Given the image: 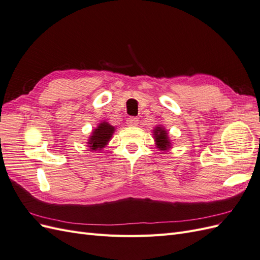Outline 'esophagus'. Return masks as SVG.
<instances>
[{
  "mask_svg": "<svg viewBox=\"0 0 260 260\" xmlns=\"http://www.w3.org/2000/svg\"><path fill=\"white\" fill-rule=\"evenodd\" d=\"M138 123H139V119L136 117H130L127 119V124L129 127H137Z\"/></svg>",
  "mask_w": 260,
  "mask_h": 260,
  "instance_id": "obj_1",
  "label": "esophagus"
}]
</instances>
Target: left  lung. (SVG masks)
<instances>
[{
    "instance_id": "1",
    "label": "left lung",
    "mask_w": 260,
    "mask_h": 260,
    "mask_svg": "<svg viewBox=\"0 0 260 260\" xmlns=\"http://www.w3.org/2000/svg\"><path fill=\"white\" fill-rule=\"evenodd\" d=\"M153 138L155 141L156 147L164 152H167L171 148L172 144H171V140L169 138L168 131L165 129L164 125L158 124L156 125L155 129L153 130Z\"/></svg>"
}]
</instances>
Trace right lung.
I'll return each instance as SVG.
<instances>
[{
  "label": "right lung",
  "mask_w": 260,
  "mask_h": 260,
  "mask_svg": "<svg viewBox=\"0 0 260 260\" xmlns=\"http://www.w3.org/2000/svg\"><path fill=\"white\" fill-rule=\"evenodd\" d=\"M116 128L109 122L101 121L95 129H93L91 136L88 139V147L91 152H101L112 140Z\"/></svg>",
  "instance_id": "right-lung-1"
}]
</instances>
